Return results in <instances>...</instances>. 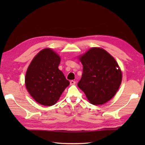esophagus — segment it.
Returning a JSON list of instances; mask_svg holds the SVG:
<instances>
[{
	"instance_id": "esophagus-1",
	"label": "esophagus",
	"mask_w": 145,
	"mask_h": 145,
	"mask_svg": "<svg viewBox=\"0 0 145 145\" xmlns=\"http://www.w3.org/2000/svg\"><path fill=\"white\" fill-rule=\"evenodd\" d=\"M70 85H75V84H76L75 81H74V80H71V81L70 82Z\"/></svg>"
}]
</instances>
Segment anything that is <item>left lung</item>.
<instances>
[{"label":"left lung","mask_w":145,"mask_h":145,"mask_svg":"<svg viewBox=\"0 0 145 145\" xmlns=\"http://www.w3.org/2000/svg\"><path fill=\"white\" fill-rule=\"evenodd\" d=\"M79 60L83 73L78 87L90 103L103 105L112 99L122 80L121 71L115 58L104 49L93 47Z\"/></svg>","instance_id":"left-lung-1"}]
</instances>
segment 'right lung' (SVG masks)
I'll return each mask as SVG.
<instances>
[{"mask_svg": "<svg viewBox=\"0 0 145 145\" xmlns=\"http://www.w3.org/2000/svg\"><path fill=\"white\" fill-rule=\"evenodd\" d=\"M60 63L59 55L47 48L35 55L27 69L25 78L27 90L42 105H55L70 84L58 69Z\"/></svg>", "mask_w": 145, "mask_h": 145, "instance_id": "1", "label": "right lung"}]
</instances>
